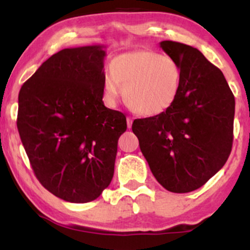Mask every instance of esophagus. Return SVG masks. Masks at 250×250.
Segmentation results:
<instances>
[{
  "label": "esophagus",
  "instance_id": "34e87169",
  "mask_svg": "<svg viewBox=\"0 0 250 250\" xmlns=\"http://www.w3.org/2000/svg\"><path fill=\"white\" fill-rule=\"evenodd\" d=\"M131 125H133V117L128 116V117H127V127H128L129 129H130Z\"/></svg>",
  "mask_w": 250,
  "mask_h": 250
}]
</instances>
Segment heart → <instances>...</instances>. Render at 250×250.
<instances>
[{"label": "heart", "instance_id": "1", "mask_svg": "<svg viewBox=\"0 0 250 250\" xmlns=\"http://www.w3.org/2000/svg\"><path fill=\"white\" fill-rule=\"evenodd\" d=\"M182 80V68L173 57L153 50H135L114 60L111 71L105 75L103 93L110 107H115L123 91L125 101L137 113L156 116L173 107Z\"/></svg>", "mask_w": 250, "mask_h": 250}]
</instances>
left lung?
<instances>
[{
	"mask_svg": "<svg viewBox=\"0 0 250 250\" xmlns=\"http://www.w3.org/2000/svg\"><path fill=\"white\" fill-rule=\"evenodd\" d=\"M160 47L182 68L179 97L166 113L135 120L131 129L157 182L171 193H189L230 155L235 99L222 71L196 48L174 41Z\"/></svg>",
	"mask_w": 250,
	"mask_h": 250,
	"instance_id": "8db88e82",
	"label": "left lung"
}]
</instances>
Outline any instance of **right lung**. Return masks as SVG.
I'll return each mask as SVG.
<instances>
[{"instance_id": "right-lung-1", "label": "right lung", "mask_w": 250, "mask_h": 250, "mask_svg": "<svg viewBox=\"0 0 250 250\" xmlns=\"http://www.w3.org/2000/svg\"><path fill=\"white\" fill-rule=\"evenodd\" d=\"M104 45L54 54L22 85L17 129L37 180L73 203L96 200L110 185L121 111L104 105Z\"/></svg>"}]
</instances>
